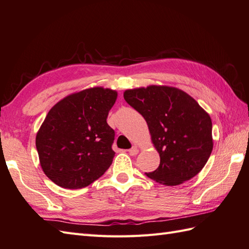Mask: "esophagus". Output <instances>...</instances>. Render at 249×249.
Instances as JSON below:
<instances>
[{
    "instance_id": "1",
    "label": "esophagus",
    "mask_w": 249,
    "mask_h": 249,
    "mask_svg": "<svg viewBox=\"0 0 249 249\" xmlns=\"http://www.w3.org/2000/svg\"><path fill=\"white\" fill-rule=\"evenodd\" d=\"M138 152H139V148L137 147V146H132V147L129 149L130 156H136V155H138Z\"/></svg>"
}]
</instances>
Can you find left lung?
I'll return each mask as SVG.
<instances>
[{
    "instance_id": "obj_1",
    "label": "left lung",
    "mask_w": 249,
    "mask_h": 249,
    "mask_svg": "<svg viewBox=\"0 0 249 249\" xmlns=\"http://www.w3.org/2000/svg\"><path fill=\"white\" fill-rule=\"evenodd\" d=\"M124 99L147 123L160 165L150 179L176 186L200 173L213 151V123L209 114L179 88L149 85L127 89Z\"/></svg>"
}]
</instances>
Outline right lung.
Instances as JSON below:
<instances>
[{"label": "right lung", "mask_w": 249, "mask_h": 249, "mask_svg": "<svg viewBox=\"0 0 249 249\" xmlns=\"http://www.w3.org/2000/svg\"><path fill=\"white\" fill-rule=\"evenodd\" d=\"M117 98L110 88H87L49 110L36 132V146L44 174L56 185L86 187L109 168L114 131L106 119Z\"/></svg>", "instance_id": "add662e5"}]
</instances>
